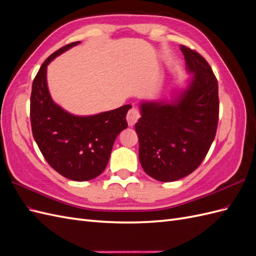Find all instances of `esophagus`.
<instances>
[{
    "mask_svg": "<svg viewBox=\"0 0 256 256\" xmlns=\"http://www.w3.org/2000/svg\"><path fill=\"white\" fill-rule=\"evenodd\" d=\"M140 111H138L136 108H132V109H130L127 113V122L129 124V126L132 127L134 124L138 122V120L140 118Z\"/></svg>",
    "mask_w": 256,
    "mask_h": 256,
    "instance_id": "34e87169",
    "label": "esophagus"
}]
</instances>
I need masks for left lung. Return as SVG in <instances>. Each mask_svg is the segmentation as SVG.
Listing matches in <instances>:
<instances>
[{
    "instance_id": "8db88e82",
    "label": "left lung",
    "mask_w": 256,
    "mask_h": 256,
    "mask_svg": "<svg viewBox=\"0 0 256 256\" xmlns=\"http://www.w3.org/2000/svg\"><path fill=\"white\" fill-rule=\"evenodd\" d=\"M187 72L186 88L171 102H143L136 124L138 159L145 173L159 182H175L202 164L219 120L218 81L207 60L180 46Z\"/></svg>"
}]
</instances>
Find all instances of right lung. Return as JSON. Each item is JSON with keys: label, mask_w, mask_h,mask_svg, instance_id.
Segmentation results:
<instances>
[{"label": "right lung", "mask_w": 256, "mask_h": 256, "mask_svg": "<svg viewBox=\"0 0 256 256\" xmlns=\"http://www.w3.org/2000/svg\"><path fill=\"white\" fill-rule=\"evenodd\" d=\"M79 44L64 46L44 62L33 81L30 116L33 136L48 164L68 180L86 182L104 171L116 136L128 126L126 114L131 106L79 116L53 102L47 84V66Z\"/></svg>", "instance_id": "obj_1"}]
</instances>
